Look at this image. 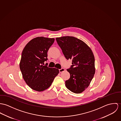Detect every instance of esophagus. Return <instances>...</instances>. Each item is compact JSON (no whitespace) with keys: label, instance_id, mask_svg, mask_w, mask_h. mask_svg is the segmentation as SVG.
<instances>
[{"label":"esophagus","instance_id":"1","mask_svg":"<svg viewBox=\"0 0 121 121\" xmlns=\"http://www.w3.org/2000/svg\"><path fill=\"white\" fill-rule=\"evenodd\" d=\"M65 69H64V68H61V69H59V72H63V71H65Z\"/></svg>","mask_w":121,"mask_h":121}]
</instances>
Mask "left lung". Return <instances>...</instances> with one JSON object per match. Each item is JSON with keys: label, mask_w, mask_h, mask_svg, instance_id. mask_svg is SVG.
<instances>
[{"label": "left lung", "mask_w": 121, "mask_h": 121, "mask_svg": "<svg viewBox=\"0 0 121 121\" xmlns=\"http://www.w3.org/2000/svg\"><path fill=\"white\" fill-rule=\"evenodd\" d=\"M67 59L72 64L67 70L70 78L65 81L67 89L75 93H80L90 85L95 73V58L91 48L82 41L70 36L56 39Z\"/></svg>", "instance_id": "8db88e82"}]
</instances>
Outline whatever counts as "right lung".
<instances>
[{
  "mask_svg": "<svg viewBox=\"0 0 121 121\" xmlns=\"http://www.w3.org/2000/svg\"><path fill=\"white\" fill-rule=\"evenodd\" d=\"M55 39L43 37L30 41L24 48L21 55L19 67L23 78L32 90L42 91L48 89L59 70L48 67L47 52Z\"/></svg>",
  "mask_w": 121,
  "mask_h": 121,
  "instance_id": "obj_1",
  "label": "right lung"
}]
</instances>
